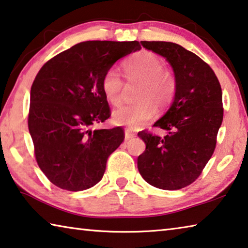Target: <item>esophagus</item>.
Returning <instances> with one entry per match:
<instances>
[{"label":"esophagus","mask_w":248,"mask_h":248,"mask_svg":"<svg viewBox=\"0 0 248 248\" xmlns=\"http://www.w3.org/2000/svg\"><path fill=\"white\" fill-rule=\"evenodd\" d=\"M134 137H136V134L130 131V130H125V131H124V140L125 141H128L130 139H133Z\"/></svg>","instance_id":"obj_1"}]
</instances>
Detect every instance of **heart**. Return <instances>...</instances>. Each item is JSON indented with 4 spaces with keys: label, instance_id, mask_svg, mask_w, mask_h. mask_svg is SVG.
I'll list each match as a JSON object with an SVG mask.
<instances>
[{
    "label": "heart",
    "instance_id": "1",
    "mask_svg": "<svg viewBox=\"0 0 248 248\" xmlns=\"http://www.w3.org/2000/svg\"><path fill=\"white\" fill-rule=\"evenodd\" d=\"M124 77L129 83H140L136 93L137 103L127 105L112 112L116 124L137 130L155 116L156 107L164 109L171 103L176 92V78L164 69V62L156 54L141 51L124 64ZM105 97L114 106L123 102L124 83L115 69L108 70L102 79Z\"/></svg>",
    "mask_w": 248,
    "mask_h": 248
}]
</instances>
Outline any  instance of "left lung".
Listing matches in <instances>:
<instances>
[{
    "label": "left lung",
    "mask_w": 248,
    "mask_h": 248,
    "mask_svg": "<svg viewBox=\"0 0 248 248\" xmlns=\"http://www.w3.org/2000/svg\"><path fill=\"white\" fill-rule=\"evenodd\" d=\"M141 45L170 64L176 92L169 109L153 124L166 130V136L138 133L146 145L138 157V170L159 189H182L199 177L215 152L223 120L221 85L212 69L182 46L169 41Z\"/></svg>",
    "instance_id": "obj_1"
}]
</instances>
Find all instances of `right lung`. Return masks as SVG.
I'll return each instance as SVG.
<instances>
[{
    "label": "right lung",
    "instance_id": "obj_1",
    "mask_svg": "<svg viewBox=\"0 0 248 248\" xmlns=\"http://www.w3.org/2000/svg\"><path fill=\"white\" fill-rule=\"evenodd\" d=\"M141 49L138 41H83L49 60L31 90L29 133L37 163L57 187L81 191L103 178L107 158L123 143V129H95L110 117L104 74Z\"/></svg>",
    "mask_w": 248,
    "mask_h": 248
}]
</instances>
